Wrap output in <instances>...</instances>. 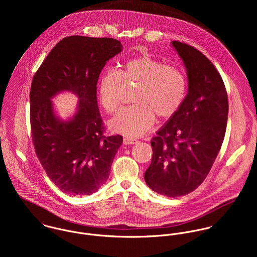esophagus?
Here are the masks:
<instances>
[{
  "label": "esophagus",
  "instance_id": "34e87169",
  "mask_svg": "<svg viewBox=\"0 0 257 257\" xmlns=\"http://www.w3.org/2000/svg\"><path fill=\"white\" fill-rule=\"evenodd\" d=\"M137 143H138L137 140L132 139V138H128V137H126V138L123 139V144H124V145H135V144H137Z\"/></svg>",
  "mask_w": 257,
  "mask_h": 257
}]
</instances>
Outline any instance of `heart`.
Instances as JSON below:
<instances>
[{"instance_id": "obj_1", "label": "heart", "mask_w": 257, "mask_h": 257, "mask_svg": "<svg viewBox=\"0 0 257 257\" xmlns=\"http://www.w3.org/2000/svg\"><path fill=\"white\" fill-rule=\"evenodd\" d=\"M122 82L139 84L134 96L137 104L120 110L109 125L112 132L128 137L145 135L152 127L155 115L162 119L173 116L187 92L186 78L178 68L163 65L146 53L124 61L118 71L108 70L99 77V100L109 112L119 106Z\"/></svg>"}]
</instances>
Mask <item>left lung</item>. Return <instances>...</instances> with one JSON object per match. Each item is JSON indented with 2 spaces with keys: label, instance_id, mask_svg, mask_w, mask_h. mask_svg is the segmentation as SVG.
Returning <instances> with one entry per match:
<instances>
[{
  "label": "left lung",
  "instance_id": "1",
  "mask_svg": "<svg viewBox=\"0 0 257 257\" xmlns=\"http://www.w3.org/2000/svg\"><path fill=\"white\" fill-rule=\"evenodd\" d=\"M171 45L183 61L188 92L180 109L151 140L145 179L154 192L175 198L193 192L209 174L224 139L228 103L213 63L190 45Z\"/></svg>",
  "mask_w": 257,
  "mask_h": 257
}]
</instances>
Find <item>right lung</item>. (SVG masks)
I'll return each instance as SVG.
<instances>
[{
    "mask_svg": "<svg viewBox=\"0 0 257 257\" xmlns=\"http://www.w3.org/2000/svg\"><path fill=\"white\" fill-rule=\"evenodd\" d=\"M122 50L114 38L73 36L60 40L34 77L31 125L37 157L62 192L91 195L110 175L121 136L103 135L97 83L106 63ZM69 91L78 98L73 115L59 116L52 99Z\"/></svg>",
    "mask_w": 257,
    "mask_h": 257,
    "instance_id": "right-lung-1",
    "label": "right lung"
}]
</instances>
